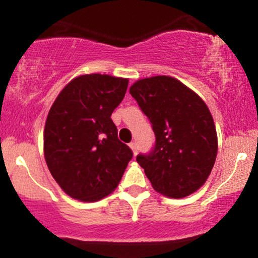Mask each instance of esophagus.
<instances>
[{"label":"esophagus","mask_w":258,"mask_h":258,"mask_svg":"<svg viewBox=\"0 0 258 258\" xmlns=\"http://www.w3.org/2000/svg\"><path fill=\"white\" fill-rule=\"evenodd\" d=\"M129 147H130V149L133 150L134 154L137 153V143H136V142H132V143H130V145H129Z\"/></svg>","instance_id":"obj_1"}]
</instances>
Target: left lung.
Segmentation results:
<instances>
[{
    "label": "left lung",
    "instance_id": "obj_1",
    "mask_svg": "<svg viewBox=\"0 0 258 258\" xmlns=\"http://www.w3.org/2000/svg\"><path fill=\"white\" fill-rule=\"evenodd\" d=\"M129 91L155 133L153 152L136 158L153 188L174 199L195 193L206 182L218 152L216 125L206 103L169 76L139 79Z\"/></svg>",
    "mask_w": 258,
    "mask_h": 258
}]
</instances>
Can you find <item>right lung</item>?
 I'll return each mask as SVG.
<instances>
[{
  "instance_id": "add662e5",
  "label": "right lung",
  "mask_w": 258,
  "mask_h": 258,
  "mask_svg": "<svg viewBox=\"0 0 258 258\" xmlns=\"http://www.w3.org/2000/svg\"><path fill=\"white\" fill-rule=\"evenodd\" d=\"M128 83V78L100 73L78 76L49 109L43 155L53 179L73 199L93 203L105 198L133 158L111 119Z\"/></svg>"
}]
</instances>
